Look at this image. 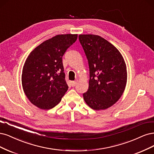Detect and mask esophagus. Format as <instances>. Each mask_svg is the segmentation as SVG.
Returning <instances> with one entry per match:
<instances>
[{
  "mask_svg": "<svg viewBox=\"0 0 154 154\" xmlns=\"http://www.w3.org/2000/svg\"><path fill=\"white\" fill-rule=\"evenodd\" d=\"M77 82H78V81L77 80H76V81H72L71 82V85H72V86H75L76 84H77Z\"/></svg>",
  "mask_w": 154,
  "mask_h": 154,
  "instance_id": "obj_1",
  "label": "esophagus"
}]
</instances>
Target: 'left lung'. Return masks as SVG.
Instances as JSON below:
<instances>
[{"instance_id":"8db88e82","label":"left lung","mask_w":154,"mask_h":154,"mask_svg":"<svg viewBox=\"0 0 154 154\" xmlns=\"http://www.w3.org/2000/svg\"><path fill=\"white\" fill-rule=\"evenodd\" d=\"M79 39L90 68L88 91L84 100L94 110L114 105L125 90L127 73L121 53L106 39L95 34H80Z\"/></svg>"}]
</instances>
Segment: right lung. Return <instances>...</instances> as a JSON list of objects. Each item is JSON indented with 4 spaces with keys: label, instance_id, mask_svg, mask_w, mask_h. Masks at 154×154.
<instances>
[{
    "label": "right lung",
    "instance_id": "add662e5",
    "mask_svg": "<svg viewBox=\"0 0 154 154\" xmlns=\"http://www.w3.org/2000/svg\"><path fill=\"white\" fill-rule=\"evenodd\" d=\"M77 39V34H59L41 43L27 57L22 87L29 101L38 108L54 107L68 90L62 58Z\"/></svg>",
    "mask_w": 154,
    "mask_h": 154
}]
</instances>
